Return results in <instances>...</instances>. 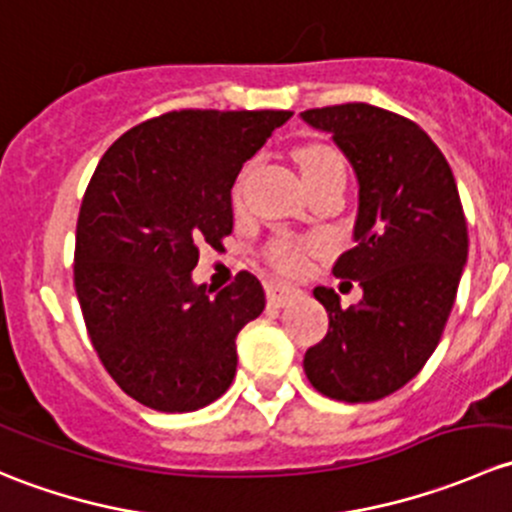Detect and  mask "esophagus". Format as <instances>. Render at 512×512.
Instances as JSON below:
<instances>
[{
  "instance_id": "obj_1",
  "label": "esophagus",
  "mask_w": 512,
  "mask_h": 512,
  "mask_svg": "<svg viewBox=\"0 0 512 512\" xmlns=\"http://www.w3.org/2000/svg\"><path fill=\"white\" fill-rule=\"evenodd\" d=\"M299 294L302 292H299L297 287L282 285V282H270V285H267V302H270L272 307H285V304L294 302Z\"/></svg>"
}]
</instances>
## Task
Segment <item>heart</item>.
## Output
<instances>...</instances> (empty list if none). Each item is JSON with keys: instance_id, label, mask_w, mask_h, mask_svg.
Returning <instances> with one entry per match:
<instances>
[{"instance_id": "1", "label": "heart", "mask_w": 512, "mask_h": 512, "mask_svg": "<svg viewBox=\"0 0 512 512\" xmlns=\"http://www.w3.org/2000/svg\"><path fill=\"white\" fill-rule=\"evenodd\" d=\"M297 163L304 175V183L324 178V175L329 173H337V170H344L342 158L337 156V151H332L329 146H322V143H307V146L299 148ZM240 193L242 178L237 180L235 190H232L235 200H240ZM272 260H275L285 272H299L302 270V247L292 245V242H280V245L272 247Z\"/></svg>"}]
</instances>
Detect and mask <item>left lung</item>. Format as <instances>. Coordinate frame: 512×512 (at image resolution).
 <instances>
[{
  "label": "left lung",
  "instance_id": "left-lung-1",
  "mask_svg": "<svg viewBox=\"0 0 512 512\" xmlns=\"http://www.w3.org/2000/svg\"><path fill=\"white\" fill-rule=\"evenodd\" d=\"M307 126L332 136L359 185L352 250L334 275L361 287L342 307L314 287L329 332L304 354V374L329 399L379 401L411 381L456 302L468 260V227L451 165L414 121L369 103L309 108Z\"/></svg>",
  "mask_w": 512,
  "mask_h": 512
}]
</instances>
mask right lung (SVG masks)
I'll list each match as a JSON object with an SVG mask.
<instances>
[{
	"mask_svg": "<svg viewBox=\"0 0 512 512\" xmlns=\"http://www.w3.org/2000/svg\"><path fill=\"white\" fill-rule=\"evenodd\" d=\"M292 111H170L98 160L76 223L74 287L98 359L131 399L165 414L213 404L235 339L265 309L250 272L195 285L200 245L232 232V185Z\"/></svg>",
	"mask_w": 512,
	"mask_h": 512,
	"instance_id": "obj_1",
	"label": "right lung"
}]
</instances>
